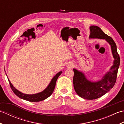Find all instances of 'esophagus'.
<instances>
[{
  "label": "esophagus",
  "instance_id": "obj_1",
  "mask_svg": "<svg viewBox=\"0 0 124 124\" xmlns=\"http://www.w3.org/2000/svg\"><path fill=\"white\" fill-rule=\"evenodd\" d=\"M73 66V64L71 63H68L66 65V67L68 68H71Z\"/></svg>",
  "mask_w": 124,
  "mask_h": 124
}]
</instances>
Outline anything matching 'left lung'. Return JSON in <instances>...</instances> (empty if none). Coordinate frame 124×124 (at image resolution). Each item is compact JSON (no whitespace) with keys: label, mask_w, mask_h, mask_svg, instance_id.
Masks as SVG:
<instances>
[{"label":"left lung","mask_w":124,"mask_h":124,"mask_svg":"<svg viewBox=\"0 0 124 124\" xmlns=\"http://www.w3.org/2000/svg\"><path fill=\"white\" fill-rule=\"evenodd\" d=\"M90 38L105 39L111 46V52L114 58L113 65L110 69L103 76L101 80L97 81H89L84 73L73 69V87L78 95L86 100L98 99L108 93L114 86L116 81L118 70L120 65V57L117 50L116 44L113 39L103 32L97 26L89 27Z\"/></svg>","instance_id":"left-lung-1"}]
</instances>
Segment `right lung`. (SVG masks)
I'll return each mask as SVG.
<instances>
[{
    "label": "right lung",
    "mask_w": 124,
    "mask_h": 124,
    "mask_svg": "<svg viewBox=\"0 0 124 124\" xmlns=\"http://www.w3.org/2000/svg\"><path fill=\"white\" fill-rule=\"evenodd\" d=\"M62 71H60L59 72H58L57 74H56V75L52 79L51 82L49 84L48 86H47L44 91L41 92H39L38 93L34 94H24L20 92L19 91H18L17 89H16L13 86L12 83H10L9 79L8 78H7L8 80L9 81V85L10 87H11L12 89V91L14 92V94H15V95H16L18 97L30 102H39L45 100L46 99L48 98L49 96L51 95L54 90L57 78H59L60 75L62 73Z\"/></svg>",
    "instance_id": "add662e5"
}]
</instances>
